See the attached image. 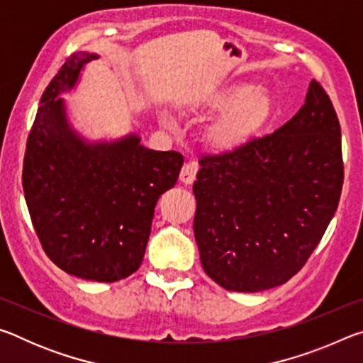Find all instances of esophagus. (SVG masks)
<instances>
[{"instance_id": "34e87169", "label": "esophagus", "mask_w": 363, "mask_h": 363, "mask_svg": "<svg viewBox=\"0 0 363 363\" xmlns=\"http://www.w3.org/2000/svg\"><path fill=\"white\" fill-rule=\"evenodd\" d=\"M196 171H199V167H196V163H192V162L184 163V167L181 169V173H179L181 182L186 184V186H189V184H192L195 181Z\"/></svg>"}]
</instances>
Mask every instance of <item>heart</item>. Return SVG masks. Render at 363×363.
<instances>
[{
    "instance_id": "1",
    "label": "heart",
    "mask_w": 363,
    "mask_h": 363,
    "mask_svg": "<svg viewBox=\"0 0 363 363\" xmlns=\"http://www.w3.org/2000/svg\"><path fill=\"white\" fill-rule=\"evenodd\" d=\"M205 106L211 112H223L206 131V144L218 153L248 145L262 133L272 113V99L266 91L245 83L218 88L206 97Z\"/></svg>"
}]
</instances>
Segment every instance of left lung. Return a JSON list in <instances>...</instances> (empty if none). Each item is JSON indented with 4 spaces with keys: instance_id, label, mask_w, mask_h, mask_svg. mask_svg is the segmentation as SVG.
Wrapping results in <instances>:
<instances>
[{
    "instance_id": "left-lung-1",
    "label": "left lung",
    "mask_w": 363,
    "mask_h": 363,
    "mask_svg": "<svg viewBox=\"0 0 363 363\" xmlns=\"http://www.w3.org/2000/svg\"><path fill=\"white\" fill-rule=\"evenodd\" d=\"M194 233L206 275L229 291L286 284L320 243L344 181L341 126L312 79L306 104L243 149L201 155Z\"/></svg>"
}]
</instances>
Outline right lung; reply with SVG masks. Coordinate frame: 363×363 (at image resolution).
<instances>
[{
  "label": "right lung",
  "instance_id": "obj_1",
  "mask_svg": "<svg viewBox=\"0 0 363 363\" xmlns=\"http://www.w3.org/2000/svg\"><path fill=\"white\" fill-rule=\"evenodd\" d=\"M96 54L65 59L41 97L23 157L22 186L43 250L57 267L93 281H118L139 269L155 205L176 184L184 158L128 136L86 144L70 131L60 93Z\"/></svg>",
  "mask_w": 363,
  "mask_h": 363
}]
</instances>
